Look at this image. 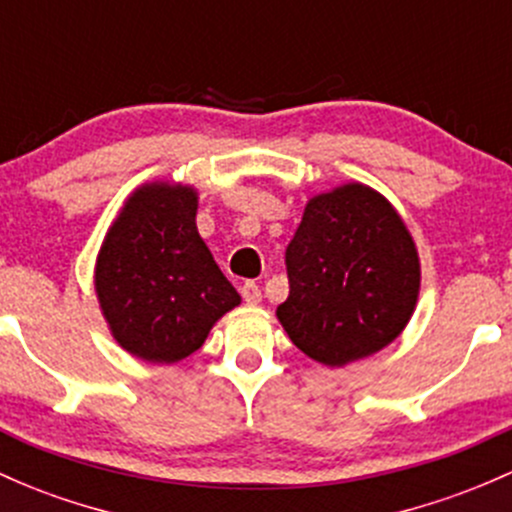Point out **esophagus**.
Segmentation results:
<instances>
[{
	"label": "esophagus",
	"mask_w": 512,
	"mask_h": 512,
	"mask_svg": "<svg viewBox=\"0 0 512 512\" xmlns=\"http://www.w3.org/2000/svg\"><path fill=\"white\" fill-rule=\"evenodd\" d=\"M240 294H243L245 303H250V306H257V303L262 301V289L255 282H245L243 289H240Z\"/></svg>",
	"instance_id": "esophagus-1"
}]
</instances>
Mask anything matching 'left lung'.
Returning a JSON list of instances; mask_svg holds the SVG:
<instances>
[{
    "mask_svg": "<svg viewBox=\"0 0 512 512\" xmlns=\"http://www.w3.org/2000/svg\"><path fill=\"white\" fill-rule=\"evenodd\" d=\"M289 299L277 318L291 342L325 367L391 345L420 294V257L391 201L362 182L308 199L286 247Z\"/></svg>",
    "mask_w": 512,
    "mask_h": 512,
    "instance_id": "obj_1",
    "label": "left lung"
}]
</instances>
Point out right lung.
I'll return each instance as SVG.
<instances>
[{"label": "right lung", "instance_id": "right-lung-1", "mask_svg": "<svg viewBox=\"0 0 512 512\" xmlns=\"http://www.w3.org/2000/svg\"><path fill=\"white\" fill-rule=\"evenodd\" d=\"M199 192L148 182L123 201L99 247L94 291L128 355L174 364L204 345L240 294L196 230Z\"/></svg>", "mask_w": 512, "mask_h": 512}]
</instances>
